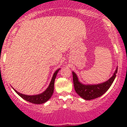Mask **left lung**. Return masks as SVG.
<instances>
[{"label":"left lung","instance_id":"left-lung-1","mask_svg":"<svg viewBox=\"0 0 127 127\" xmlns=\"http://www.w3.org/2000/svg\"><path fill=\"white\" fill-rule=\"evenodd\" d=\"M117 67L113 75L108 80L99 84L84 85L81 83L78 80L76 73L72 72L74 90L76 93L81 98L86 100H91L100 97L104 94L112 86L115 79L117 73Z\"/></svg>","mask_w":127,"mask_h":127}]
</instances>
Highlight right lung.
<instances>
[{
    "label": "right lung",
    "instance_id": "add662e5",
    "mask_svg": "<svg viewBox=\"0 0 127 127\" xmlns=\"http://www.w3.org/2000/svg\"><path fill=\"white\" fill-rule=\"evenodd\" d=\"M60 69H58V70L55 71V73L53 74V77H52L51 81L50 83L49 86L48 87V88H47L46 91H44L43 93L40 94L36 95H27L18 93V92L15 89H14V88L13 89L15 91V93L18 94L19 96H20L22 98H23L24 99H25L28 102H31V103L34 104H41L45 103V102L47 101L50 98H51L52 95H53L54 92V87L55 79V78H56L57 74L58 73Z\"/></svg>",
    "mask_w": 127,
    "mask_h": 127
}]
</instances>
